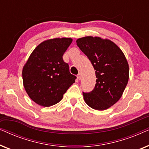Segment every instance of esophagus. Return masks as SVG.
Segmentation results:
<instances>
[{
  "label": "esophagus",
  "instance_id": "1",
  "mask_svg": "<svg viewBox=\"0 0 149 149\" xmlns=\"http://www.w3.org/2000/svg\"><path fill=\"white\" fill-rule=\"evenodd\" d=\"M81 77H82V74H81V73H79L78 75H77V78H78L79 80H81Z\"/></svg>",
  "mask_w": 149,
  "mask_h": 149
}]
</instances>
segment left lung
I'll use <instances>...</instances> for the list:
<instances>
[{"instance_id":"left-lung-1","label":"left lung","mask_w":149,"mask_h":149,"mask_svg":"<svg viewBox=\"0 0 149 149\" xmlns=\"http://www.w3.org/2000/svg\"><path fill=\"white\" fill-rule=\"evenodd\" d=\"M76 42L91 61L97 78L94 89L89 93L83 92V99L93 109H108L119 100L127 84V59L111 40L90 36L78 38Z\"/></svg>"}]
</instances>
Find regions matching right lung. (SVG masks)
Masks as SVG:
<instances>
[{
	"mask_svg": "<svg viewBox=\"0 0 149 149\" xmlns=\"http://www.w3.org/2000/svg\"><path fill=\"white\" fill-rule=\"evenodd\" d=\"M72 39L56 38L40 43L23 67L22 78L32 100L44 107L58 103L77 77L70 74L62 56Z\"/></svg>",
	"mask_w": 149,
	"mask_h": 149,
	"instance_id": "right-lung-1",
	"label": "right lung"
}]
</instances>
